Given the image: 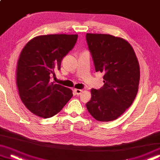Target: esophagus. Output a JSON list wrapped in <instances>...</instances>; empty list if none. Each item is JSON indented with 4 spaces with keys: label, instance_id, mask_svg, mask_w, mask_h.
Listing matches in <instances>:
<instances>
[{
    "label": "esophagus",
    "instance_id": "obj_1",
    "mask_svg": "<svg viewBox=\"0 0 160 160\" xmlns=\"http://www.w3.org/2000/svg\"><path fill=\"white\" fill-rule=\"evenodd\" d=\"M74 92H75V93L77 95H79L81 92H82V90L81 89H75L74 90Z\"/></svg>",
    "mask_w": 160,
    "mask_h": 160
}]
</instances>
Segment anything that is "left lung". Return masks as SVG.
<instances>
[{
    "label": "left lung",
    "mask_w": 160,
    "mask_h": 160,
    "mask_svg": "<svg viewBox=\"0 0 160 160\" xmlns=\"http://www.w3.org/2000/svg\"><path fill=\"white\" fill-rule=\"evenodd\" d=\"M86 40L95 71L104 73L103 86L91 89L87 109L97 121L116 120L129 108L137 94L140 79L137 57L122 38L88 33Z\"/></svg>",
    "instance_id": "1"
}]
</instances>
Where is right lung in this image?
<instances>
[{
    "label": "right lung",
    "mask_w": 160,
    "mask_h": 160,
    "mask_svg": "<svg viewBox=\"0 0 160 160\" xmlns=\"http://www.w3.org/2000/svg\"><path fill=\"white\" fill-rule=\"evenodd\" d=\"M77 34L42 35L30 40L21 51L16 68L19 96L32 113L42 118L58 113L72 97L70 88L50 82L60 70L63 57L72 50Z\"/></svg>",
    "instance_id": "1"
}]
</instances>
